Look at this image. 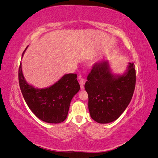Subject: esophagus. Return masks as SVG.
Instances as JSON below:
<instances>
[{
  "label": "esophagus",
  "mask_w": 158,
  "mask_h": 158,
  "mask_svg": "<svg viewBox=\"0 0 158 158\" xmlns=\"http://www.w3.org/2000/svg\"><path fill=\"white\" fill-rule=\"evenodd\" d=\"M85 83V80L83 78H81L80 80V88L81 89H84V84Z\"/></svg>",
  "instance_id": "esophagus-1"
}]
</instances>
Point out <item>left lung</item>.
<instances>
[{"mask_svg":"<svg viewBox=\"0 0 158 158\" xmlns=\"http://www.w3.org/2000/svg\"><path fill=\"white\" fill-rule=\"evenodd\" d=\"M84 88L88 94L91 117L101 124L111 123L121 115L130 103L136 84V70L128 63L125 73L114 74L109 60L95 63Z\"/></svg>","mask_w":158,"mask_h":158,"instance_id":"8db88e82","label":"left lung"}]
</instances>
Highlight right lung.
Returning <instances> with one entry per match:
<instances>
[{"label":"right lung","mask_w":158,"mask_h":158,"mask_svg":"<svg viewBox=\"0 0 158 158\" xmlns=\"http://www.w3.org/2000/svg\"><path fill=\"white\" fill-rule=\"evenodd\" d=\"M18 78L21 92L27 106L37 118L47 123L57 124L65 120L71 100L80 88L76 74H64L49 87L35 88L26 82L23 74L22 63L19 68Z\"/></svg>","instance_id":"right-lung-1"}]
</instances>
